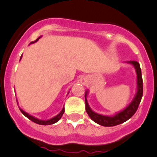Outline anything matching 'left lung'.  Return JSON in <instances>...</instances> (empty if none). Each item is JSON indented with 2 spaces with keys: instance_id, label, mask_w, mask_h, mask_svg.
Masks as SVG:
<instances>
[{
  "instance_id": "obj_1",
  "label": "left lung",
  "mask_w": 157,
  "mask_h": 157,
  "mask_svg": "<svg viewBox=\"0 0 157 157\" xmlns=\"http://www.w3.org/2000/svg\"><path fill=\"white\" fill-rule=\"evenodd\" d=\"M128 63H132L136 69V72L137 75H138V91H137L136 96H135V99L133 100L132 103H130L129 106H127L124 110L115 115L114 116H112V117L96 113L90 109L86 99L87 92L85 94V109H86L87 113L90 116V119L96 123L103 125V126H115V125H119V124L126 122L136 113L140 101H141L142 96H143V79H142L141 69L140 67V64L137 61L133 60Z\"/></svg>"
}]
</instances>
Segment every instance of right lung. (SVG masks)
Segmentation results:
<instances>
[{"instance_id": "1", "label": "right lung", "mask_w": 157, "mask_h": 157, "mask_svg": "<svg viewBox=\"0 0 157 157\" xmlns=\"http://www.w3.org/2000/svg\"><path fill=\"white\" fill-rule=\"evenodd\" d=\"M39 38H38V39H36V40H35V41H32V42H31V43H34V42H35V41H38V40L39 39ZM21 57H22V56H21ZM20 59H21V58H20ZM20 109L21 113H22L23 114L24 116H26V117L28 118L29 119H30L31 121H32V122H35V123L39 124V125H52V124H54V123H56V122H57V121H59V119H60V118L62 117V116H63V113H64V111H65V109H64V108H63V110L61 111V112L59 113L58 114L57 116H55V117L52 118V119H49V120H47V121H43V120H39V119H36V118L33 117V116H30V115L27 113L24 112V111L22 110V109Z\"/></svg>"}]
</instances>
